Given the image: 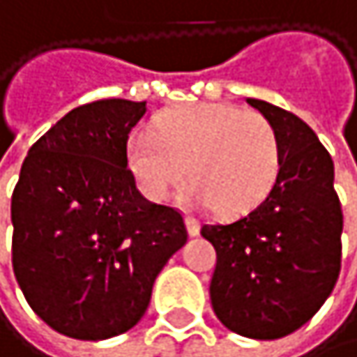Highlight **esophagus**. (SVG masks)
Listing matches in <instances>:
<instances>
[{
	"instance_id": "1",
	"label": "esophagus",
	"mask_w": 357,
	"mask_h": 357,
	"mask_svg": "<svg viewBox=\"0 0 357 357\" xmlns=\"http://www.w3.org/2000/svg\"><path fill=\"white\" fill-rule=\"evenodd\" d=\"M186 226H188V234H190V236H199V234H201V224H199V220L186 218Z\"/></svg>"
}]
</instances>
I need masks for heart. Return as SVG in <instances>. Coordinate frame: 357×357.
I'll list each match as a JSON object with an SVG mask.
<instances>
[{
    "instance_id": "obj_1",
    "label": "heart",
    "mask_w": 357,
    "mask_h": 357,
    "mask_svg": "<svg viewBox=\"0 0 357 357\" xmlns=\"http://www.w3.org/2000/svg\"><path fill=\"white\" fill-rule=\"evenodd\" d=\"M127 165L139 190L165 201L186 180L190 197L222 215L257 207L280 173V144L272 123L255 110L192 102L156 116L154 131L127 142Z\"/></svg>"
}]
</instances>
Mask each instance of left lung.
<instances>
[{
	"mask_svg": "<svg viewBox=\"0 0 357 357\" xmlns=\"http://www.w3.org/2000/svg\"><path fill=\"white\" fill-rule=\"evenodd\" d=\"M274 127L280 173L270 195L226 224H205L215 247L211 305L220 322L249 339H280L301 328L328 299L341 272L343 213L335 165L297 114L247 98Z\"/></svg>",
	"mask_w": 357,
	"mask_h": 357,
	"instance_id": "left-lung-1",
	"label": "left lung"
}]
</instances>
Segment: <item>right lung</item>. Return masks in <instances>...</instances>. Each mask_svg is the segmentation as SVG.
Instances as JSON below:
<instances>
[{"mask_svg": "<svg viewBox=\"0 0 357 357\" xmlns=\"http://www.w3.org/2000/svg\"><path fill=\"white\" fill-rule=\"evenodd\" d=\"M146 102L121 98L64 114L29 150L12 195V266L54 331L102 341L139 322L152 284L186 241L182 213L150 203L127 167Z\"/></svg>", "mask_w": 357, "mask_h": 357, "instance_id": "1", "label": "right lung"}]
</instances>
